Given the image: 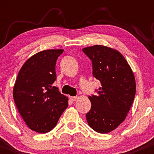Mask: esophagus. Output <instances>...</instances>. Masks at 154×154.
<instances>
[{
  "label": "esophagus",
  "instance_id": "1",
  "mask_svg": "<svg viewBox=\"0 0 154 154\" xmlns=\"http://www.w3.org/2000/svg\"><path fill=\"white\" fill-rule=\"evenodd\" d=\"M69 99H70V100H71V101L74 102V101H75V100L77 99V96H70L69 97Z\"/></svg>",
  "mask_w": 154,
  "mask_h": 154
}]
</instances>
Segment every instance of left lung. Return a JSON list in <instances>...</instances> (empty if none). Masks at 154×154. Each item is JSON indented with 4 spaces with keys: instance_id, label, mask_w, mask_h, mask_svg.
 <instances>
[{
    "instance_id": "obj_1",
    "label": "left lung",
    "mask_w": 154,
    "mask_h": 154,
    "mask_svg": "<svg viewBox=\"0 0 154 154\" xmlns=\"http://www.w3.org/2000/svg\"><path fill=\"white\" fill-rule=\"evenodd\" d=\"M91 60L93 75L100 82L98 95L89 96L91 109L86 114L88 125L97 132L108 133L125 119L135 98V76L119 51L95 45L82 49Z\"/></svg>"
}]
</instances>
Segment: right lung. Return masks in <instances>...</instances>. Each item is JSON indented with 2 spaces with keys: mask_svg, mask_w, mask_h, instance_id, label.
<instances>
[{
  "mask_svg": "<svg viewBox=\"0 0 154 154\" xmlns=\"http://www.w3.org/2000/svg\"><path fill=\"white\" fill-rule=\"evenodd\" d=\"M62 49L40 51L29 58L19 71L13 91L15 104L26 125L45 133L57 125L68 106V98L52 86L56 63Z\"/></svg>",
  "mask_w": 154,
  "mask_h": 154,
  "instance_id": "add662e5",
  "label": "right lung"
}]
</instances>
